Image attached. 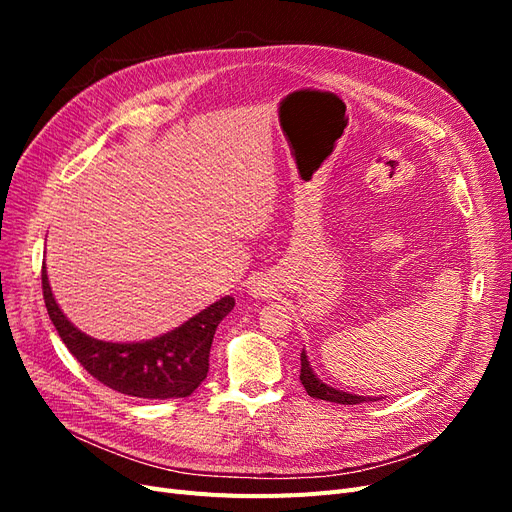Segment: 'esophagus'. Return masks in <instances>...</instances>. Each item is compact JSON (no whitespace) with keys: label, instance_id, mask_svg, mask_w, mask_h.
<instances>
[{"label":"esophagus","instance_id":"1","mask_svg":"<svg viewBox=\"0 0 512 512\" xmlns=\"http://www.w3.org/2000/svg\"><path fill=\"white\" fill-rule=\"evenodd\" d=\"M254 297H265V294H262V292H265V288H262V284H254Z\"/></svg>","mask_w":512,"mask_h":512}]
</instances>
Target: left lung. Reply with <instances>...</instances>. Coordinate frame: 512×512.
I'll return each mask as SVG.
<instances>
[{
    "label": "left lung",
    "mask_w": 512,
    "mask_h": 512,
    "mask_svg": "<svg viewBox=\"0 0 512 512\" xmlns=\"http://www.w3.org/2000/svg\"><path fill=\"white\" fill-rule=\"evenodd\" d=\"M301 384L305 386V391L309 397L324 399V401H333V404H344V406H354V404H363V401H376V397H363V395H352L337 391L333 386L324 384L314 376V369L309 367V361L305 356V350L301 352Z\"/></svg>",
    "instance_id": "1"
}]
</instances>
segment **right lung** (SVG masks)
Here are the masks:
<instances>
[{"label": "right lung", "mask_w": 512, "mask_h": 512, "mask_svg": "<svg viewBox=\"0 0 512 512\" xmlns=\"http://www.w3.org/2000/svg\"><path fill=\"white\" fill-rule=\"evenodd\" d=\"M44 305L61 342L87 374L108 389L143 399H175L192 395L207 378L209 352L218 324L235 307L224 297L183 322L175 331L136 344H113L79 331L61 312L42 267Z\"/></svg>", "instance_id": "obj_1"}]
</instances>
